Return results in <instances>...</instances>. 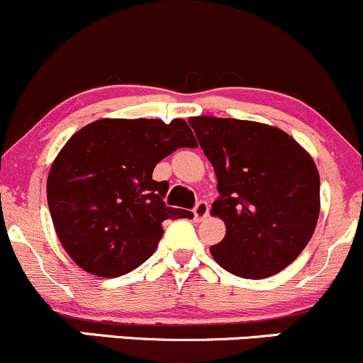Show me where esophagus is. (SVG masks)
<instances>
[{"label": "esophagus", "mask_w": 363, "mask_h": 363, "mask_svg": "<svg viewBox=\"0 0 363 363\" xmlns=\"http://www.w3.org/2000/svg\"><path fill=\"white\" fill-rule=\"evenodd\" d=\"M194 216L197 221H203V219L209 216V203H207L206 201L197 202V206L194 207Z\"/></svg>", "instance_id": "esophagus-1"}]
</instances>
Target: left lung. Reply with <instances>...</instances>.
Wrapping results in <instances>:
<instances>
[{"label": "left lung", "instance_id": "left-lung-1", "mask_svg": "<svg viewBox=\"0 0 363 363\" xmlns=\"http://www.w3.org/2000/svg\"><path fill=\"white\" fill-rule=\"evenodd\" d=\"M218 178L214 216L226 235L211 247L240 278H269L302 254L320 211L319 171L283 130L235 118H189Z\"/></svg>", "mask_w": 363, "mask_h": 363}]
</instances>
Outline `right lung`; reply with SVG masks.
Instances as JSON below:
<instances>
[{
  "mask_svg": "<svg viewBox=\"0 0 363 363\" xmlns=\"http://www.w3.org/2000/svg\"><path fill=\"white\" fill-rule=\"evenodd\" d=\"M180 147H197L180 118H106L70 137L48 177V206L77 266L101 278L127 274L154 254L162 221L194 218L166 206L168 182L152 180L157 162Z\"/></svg>",
  "mask_w": 363,
  "mask_h": 363,
  "instance_id": "add662e5",
  "label": "right lung"
}]
</instances>
